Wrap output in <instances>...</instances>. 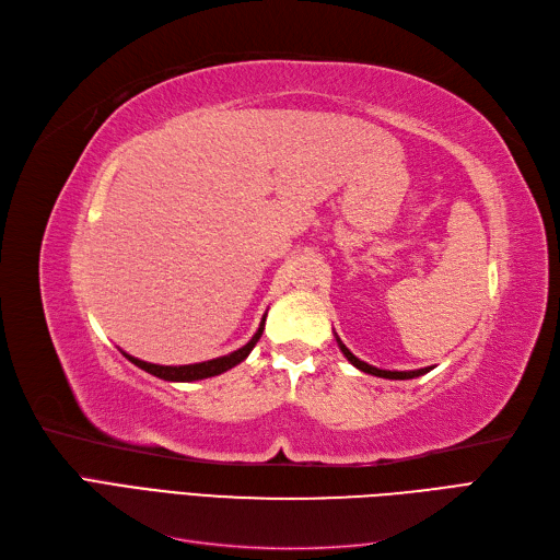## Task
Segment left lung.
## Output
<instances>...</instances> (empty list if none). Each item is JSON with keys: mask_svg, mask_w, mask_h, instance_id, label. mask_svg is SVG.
<instances>
[{"mask_svg": "<svg viewBox=\"0 0 560 560\" xmlns=\"http://www.w3.org/2000/svg\"><path fill=\"white\" fill-rule=\"evenodd\" d=\"M336 343H338V348H341V352L346 354L348 362H350L352 366H358L360 371H364V374H371V376L393 378V381H406V378H416V376L428 374V371H430V369H418V371H385V369H376V366H371V364H366V362L354 358V354L343 346V341H341V338H338V336H336Z\"/></svg>", "mask_w": 560, "mask_h": 560, "instance_id": "1", "label": "left lung"}]
</instances>
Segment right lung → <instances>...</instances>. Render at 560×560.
Masks as SVG:
<instances>
[{"instance_id": "right-lung-1", "label": "right lung", "mask_w": 560, "mask_h": 560, "mask_svg": "<svg viewBox=\"0 0 560 560\" xmlns=\"http://www.w3.org/2000/svg\"><path fill=\"white\" fill-rule=\"evenodd\" d=\"M264 322H266V315L261 319V325L257 329V334H254L249 338V343H245L243 348H238L231 354H224V358H217V360H208V362H198V364H184V366H161V364H149V362H142L138 358H130V354H126V358L135 364L144 369L147 374L156 376V378H163V381H177V383H191V381H202V378H210V376H219L224 374V371L233 369L235 364H241L247 354L252 352V348L257 346V341L264 334Z\"/></svg>"}]
</instances>
